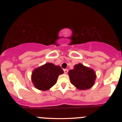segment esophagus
<instances>
[{"label":"esophagus","instance_id":"1","mask_svg":"<svg viewBox=\"0 0 122 122\" xmlns=\"http://www.w3.org/2000/svg\"><path fill=\"white\" fill-rule=\"evenodd\" d=\"M68 70H67V69H64V72L65 74L68 73Z\"/></svg>","mask_w":122,"mask_h":122}]
</instances>
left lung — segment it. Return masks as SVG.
Returning <instances> with one entry per match:
<instances>
[{
	"instance_id": "left-lung-1",
	"label": "left lung",
	"mask_w": 122,
	"mask_h": 122,
	"mask_svg": "<svg viewBox=\"0 0 122 122\" xmlns=\"http://www.w3.org/2000/svg\"><path fill=\"white\" fill-rule=\"evenodd\" d=\"M74 67V69L68 71L71 84L82 90L93 87L96 78L95 71L81 64L75 65Z\"/></svg>"
}]
</instances>
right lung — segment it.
<instances>
[{
	"label": "right lung",
	"mask_w": 122,
	"mask_h": 122,
	"mask_svg": "<svg viewBox=\"0 0 122 122\" xmlns=\"http://www.w3.org/2000/svg\"><path fill=\"white\" fill-rule=\"evenodd\" d=\"M63 72L60 66H55L52 63H46L33 71L32 81L37 89L48 90L56 84L58 76Z\"/></svg>",
	"instance_id": "obj_1"
}]
</instances>
